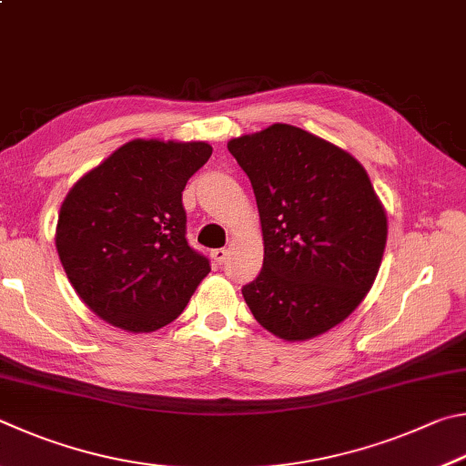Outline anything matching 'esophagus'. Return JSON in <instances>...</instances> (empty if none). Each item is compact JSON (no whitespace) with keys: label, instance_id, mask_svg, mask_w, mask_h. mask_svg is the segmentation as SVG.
<instances>
[{"label":"esophagus","instance_id":"1","mask_svg":"<svg viewBox=\"0 0 466 466\" xmlns=\"http://www.w3.org/2000/svg\"><path fill=\"white\" fill-rule=\"evenodd\" d=\"M212 262H215V266L218 268V266H223L225 264V259H227V256H228V251L225 249V248H220V249H215L212 251Z\"/></svg>","mask_w":466,"mask_h":466}]
</instances>
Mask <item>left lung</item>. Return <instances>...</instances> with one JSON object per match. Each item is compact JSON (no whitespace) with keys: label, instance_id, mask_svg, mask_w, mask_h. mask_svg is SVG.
Here are the masks:
<instances>
[{"label":"left lung","instance_id":"1","mask_svg":"<svg viewBox=\"0 0 466 466\" xmlns=\"http://www.w3.org/2000/svg\"><path fill=\"white\" fill-rule=\"evenodd\" d=\"M254 187L264 266L241 289L274 336H319L362 303L387 243V215L352 155L290 125L228 141Z\"/></svg>","mask_w":466,"mask_h":466}]
</instances>
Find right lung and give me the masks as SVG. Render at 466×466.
<instances>
[{
  "mask_svg": "<svg viewBox=\"0 0 466 466\" xmlns=\"http://www.w3.org/2000/svg\"><path fill=\"white\" fill-rule=\"evenodd\" d=\"M208 143L130 141L71 187L56 251L81 300L116 328L155 331L184 311L210 272L186 239L182 192Z\"/></svg>",
  "mask_w": 466,
  "mask_h": 466,
  "instance_id": "obj_1",
  "label": "right lung"
}]
</instances>
